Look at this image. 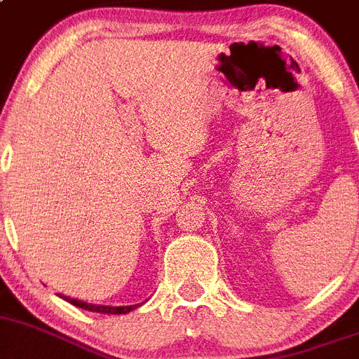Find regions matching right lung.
<instances>
[{"mask_svg": "<svg viewBox=\"0 0 359 359\" xmlns=\"http://www.w3.org/2000/svg\"><path fill=\"white\" fill-rule=\"evenodd\" d=\"M63 300L70 302L72 305H76V307H81V309L85 311H92V313H102V314H126L130 311H135L137 307H141V304L135 305H121V307H114V305H97V304H88V302H81L76 300V298H70V296H63L59 294Z\"/></svg>", "mask_w": 359, "mask_h": 359, "instance_id": "add662e5", "label": "right lung"}]
</instances>
